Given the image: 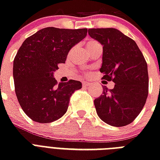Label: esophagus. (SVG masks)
<instances>
[{
  "instance_id": "1",
  "label": "esophagus",
  "mask_w": 160,
  "mask_h": 160,
  "mask_svg": "<svg viewBox=\"0 0 160 160\" xmlns=\"http://www.w3.org/2000/svg\"><path fill=\"white\" fill-rule=\"evenodd\" d=\"M82 85H83V86H89L90 84L89 82H87V81H83Z\"/></svg>"
}]
</instances>
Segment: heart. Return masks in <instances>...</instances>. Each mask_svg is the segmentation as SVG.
Masks as SVG:
<instances>
[{
    "instance_id": "heart-1",
    "label": "heart",
    "mask_w": 160,
    "mask_h": 160,
    "mask_svg": "<svg viewBox=\"0 0 160 160\" xmlns=\"http://www.w3.org/2000/svg\"><path fill=\"white\" fill-rule=\"evenodd\" d=\"M100 46V44L97 41H95V40H90V41L86 43V47H87L88 51H92L93 49L95 48V47H97V46Z\"/></svg>"
}]
</instances>
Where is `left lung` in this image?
Listing matches in <instances>:
<instances>
[{
	"label": "left lung",
	"instance_id": "1",
	"mask_svg": "<svg viewBox=\"0 0 160 160\" xmlns=\"http://www.w3.org/2000/svg\"><path fill=\"white\" fill-rule=\"evenodd\" d=\"M90 37L103 46L102 79L114 82L94 101L98 115L106 124L125 126L134 121L149 93L146 60L134 40L114 28L89 29Z\"/></svg>",
	"mask_w": 160,
	"mask_h": 160
}]
</instances>
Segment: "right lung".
Returning <instances> with one entry per match:
<instances>
[{
	"label": "right lung",
	"instance_id": "1",
	"mask_svg": "<svg viewBox=\"0 0 160 160\" xmlns=\"http://www.w3.org/2000/svg\"><path fill=\"white\" fill-rule=\"evenodd\" d=\"M86 35V28L46 27L22 43L14 59L13 78L19 104L30 119L51 123L67 111L70 96L82 84L74 80L58 84L53 73Z\"/></svg>",
	"mask_w": 160,
	"mask_h": 160
}]
</instances>
